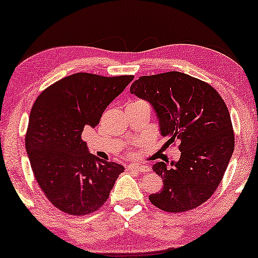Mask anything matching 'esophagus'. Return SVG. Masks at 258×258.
Segmentation results:
<instances>
[{"mask_svg": "<svg viewBox=\"0 0 258 258\" xmlns=\"http://www.w3.org/2000/svg\"><path fill=\"white\" fill-rule=\"evenodd\" d=\"M129 171H138V172H147L150 170L146 166H142V164H129L128 167Z\"/></svg>", "mask_w": 258, "mask_h": 258, "instance_id": "34e87169", "label": "esophagus"}]
</instances>
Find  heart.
<instances>
[{
    "mask_svg": "<svg viewBox=\"0 0 258 258\" xmlns=\"http://www.w3.org/2000/svg\"><path fill=\"white\" fill-rule=\"evenodd\" d=\"M137 101H138V100H137Z\"/></svg>",
    "mask_w": 258,
    "mask_h": 258,
    "instance_id": "obj_1",
    "label": "heart"
}]
</instances>
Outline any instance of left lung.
Returning <instances> with one entry per match:
<instances>
[{
  "mask_svg": "<svg viewBox=\"0 0 258 258\" xmlns=\"http://www.w3.org/2000/svg\"><path fill=\"white\" fill-rule=\"evenodd\" d=\"M130 92L150 101L158 114L166 145L178 143L180 158L171 167L152 169L163 187L149 197L168 213L192 210L209 199L221 184L234 150L231 116L221 95L205 81L180 72L144 75Z\"/></svg>",
  "mask_w": 258,
  "mask_h": 258,
  "instance_id": "obj_1",
  "label": "left lung"
}]
</instances>
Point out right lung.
Returning a JSON list of instances; mask_svg holds the SVG:
<instances>
[{
	"label": "right lung",
	"instance_id": "right-lung-1",
	"mask_svg": "<svg viewBox=\"0 0 258 258\" xmlns=\"http://www.w3.org/2000/svg\"><path fill=\"white\" fill-rule=\"evenodd\" d=\"M134 75L75 73L41 92L29 114L25 146L34 177L62 213L89 215L107 201L123 166L88 152L83 129L94 128Z\"/></svg>",
	"mask_w": 258,
	"mask_h": 258
}]
</instances>
